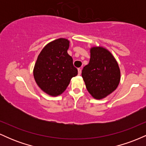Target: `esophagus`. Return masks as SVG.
I'll return each mask as SVG.
<instances>
[{"label": "esophagus", "mask_w": 146, "mask_h": 146, "mask_svg": "<svg viewBox=\"0 0 146 146\" xmlns=\"http://www.w3.org/2000/svg\"><path fill=\"white\" fill-rule=\"evenodd\" d=\"M78 70V75H80L82 73V69L80 68H79Z\"/></svg>", "instance_id": "obj_1"}]
</instances>
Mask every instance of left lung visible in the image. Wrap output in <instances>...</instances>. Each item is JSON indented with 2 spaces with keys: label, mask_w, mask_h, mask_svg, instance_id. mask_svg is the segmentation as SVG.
Wrapping results in <instances>:
<instances>
[{
  "label": "left lung",
  "mask_w": 146,
  "mask_h": 146,
  "mask_svg": "<svg viewBox=\"0 0 146 146\" xmlns=\"http://www.w3.org/2000/svg\"><path fill=\"white\" fill-rule=\"evenodd\" d=\"M88 64L82 71L88 93L96 100H102L118 86L121 73L115 57L106 48L93 46L90 49Z\"/></svg>",
  "instance_id": "8db88e82"
}]
</instances>
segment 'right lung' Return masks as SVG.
Here are the masks:
<instances>
[{
  "label": "right lung",
  "mask_w": 146,
  "mask_h": 146,
  "mask_svg": "<svg viewBox=\"0 0 146 146\" xmlns=\"http://www.w3.org/2000/svg\"><path fill=\"white\" fill-rule=\"evenodd\" d=\"M70 42L58 38L48 43L37 58L33 68L35 81L51 96H58L66 89L71 78L78 75L73 58L68 54Z\"/></svg>",
  "instance_id": "add662e5"
}]
</instances>
